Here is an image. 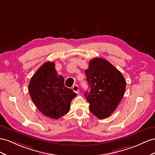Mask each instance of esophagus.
<instances>
[{
    "label": "esophagus",
    "mask_w": 155,
    "mask_h": 155,
    "mask_svg": "<svg viewBox=\"0 0 155 155\" xmlns=\"http://www.w3.org/2000/svg\"><path fill=\"white\" fill-rule=\"evenodd\" d=\"M73 90L74 91V92L78 93L79 92V86L78 85H74L73 87Z\"/></svg>",
    "instance_id": "obj_1"
}]
</instances>
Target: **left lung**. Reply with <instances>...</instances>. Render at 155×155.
<instances>
[{
    "label": "left lung",
    "mask_w": 155,
    "mask_h": 155,
    "mask_svg": "<svg viewBox=\"0 0 155 155\" xmlns=\"http://www.w3.org/2000/svg\"><path fill=\"white\" fill-rule=\"evenodd\" d=\"M85 73L90 90L84 96L90 111L100 119L109 117L124 96L125 78L111 63L100 58L89 61Z\"/></svg>",
    "instance_id": "1"
}]
</instances>
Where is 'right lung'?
<instances>
[{"instance_id":"add662e5","label":"right lung","mask_w":155,"mask_h":155,"mask_svg":"<svg viewBox=\"0 0 155 155\" xmlns=\"http://www.w3.org/2000/svg\"><path fill=\"white\" fill-rule=\"evenodd\" d=\"M29 92L40 111L54 119L69 111L71 101L77 96L65 86L64 78L58 75L54 63L50 61L44 63L31 78Z\"/></svg>"}]
</instances>
